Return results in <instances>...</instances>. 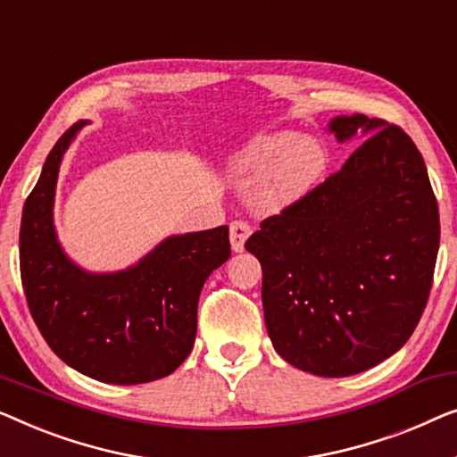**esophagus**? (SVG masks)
Returning a JSON list of instances; mask_svg holds the SVG:
<instances>
[{
    "label": "esophagus",
    "mask_w": 457,
    "mask_h": 457,
    "mask_svg": "<svg viewBox=\"0 0 457 457\" xmlns=\"http://www.w3.org/2000/svg\"><path fill=\"white\" fill-rule=\"evenodd\" d=\"M250 231H253V229H250L248 221L236 220V221L229 223V240H231V250H234V253H242L244 242L248 240Z\"/></svg>",
    "instance_id": "1"
}]
</instances>
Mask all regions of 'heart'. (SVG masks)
I'll use <instances>...</instances> for the list:
<instances>
[{"label": "heart", "instance_id": "obj_1", "mask_svg": "<svg viewBox=\"0 0 457 457\" xmlns=\"http://www.w3.org/2000/svg\"><path fill=\"white\" fill-rule=\"evenodd\" d=\"M327 155L317 143H302L298 134L279 132L254 140L242 153L237 167L244 173H262L273 165L262 186L267 204L292 203L317 184Z\"/></svg>", "mask_w": 457, "mask_h": 457}]
</instances>
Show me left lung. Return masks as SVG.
I'll list each match as a JSON object with an SVG mask.
<instances>
[{
	"label": "left lung",
	"instance_id": "left-lung-1",
	"mask_svg": "<svg viewBox=\"0 0 457 457\" xmlns=\"http://www.w3.org/2000/svg\"><path fill=\"white\" fill-rule=\"evenodd\" d=\"M360 143L342 170L261 221L246 250L262 267V311L278 354L317 377H350L395 354L427 308L439 207L400 126L331 121Z\"/></svg>",
	"mask_w": 457,
	"mask_h": 457
}]
</instances>
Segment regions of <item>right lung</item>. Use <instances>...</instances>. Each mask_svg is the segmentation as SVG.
<instances>
[{"label": "right lung", "mask_w": 457, "mask_h": 457, "mask_svg": "<svg viewBox=\"0 0 457 457\" xmlns=\"http://www.w3.org/2000/svg\"><path fill=\"white\" fill-rule=\"evenodd\" d=\"M82 126L80 120L62 134L24 203V295L45 342L72 369L103 383L157 381L192 352L198 294L229 259V229L173 236L121 273L80 271L55 240L51 207L62 155Z\"/></svg>", "instance_id": "1"}]
</instances>
